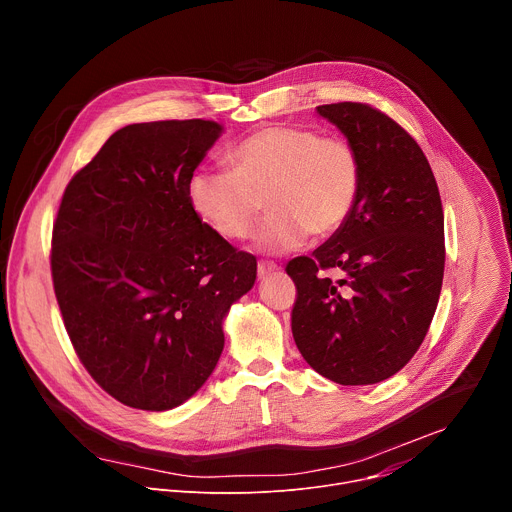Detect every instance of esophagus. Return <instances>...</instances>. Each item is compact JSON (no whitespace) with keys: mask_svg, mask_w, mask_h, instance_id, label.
Listing matches in <instances>:
<instances>
[{"mask_svg":"<svg viewBox=\"0 0 512 512\" xmlns=\"http://www.w3.org/2000/svg\"><path fill=\"white\" fill-rule=\"evenodd\" d=\"M275 271H279V265L273 263V261H259V263H257V275H259L261 279L267 277V275H271V273H275Z\"/></svg>","mask_w":512,"mask_h":512,"instance_id":"34e87169","label":"esophagus"}]
</instances>
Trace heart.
<instances>
[{
    "instance_id": "1",
    "label": "heart",
    "mask_w": 512,
    "mask_h": 512,
    "mask_svg": "<svg viewBox=\"0 0 512 512\" xmlns=\"http://www.w3.org/2000/svg\"><path fill=\"white\" fill-rule=\"evenodd\" d=\"M229 164L196 170L188 200L216 235L231 241L247 239L267 206L257 235V247L267 253L296 249L310 233H336L360 190V160L352 145L306 127H263L235 145Z\"/></svg>"
}]
</instances>
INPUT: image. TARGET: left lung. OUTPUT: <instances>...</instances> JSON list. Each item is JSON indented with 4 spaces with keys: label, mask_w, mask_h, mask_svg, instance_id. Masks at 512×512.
I'll use <instances>...</instances> for the list:
<instances>
[{
    "label": "left lung",
    "mask_w": 512,
    "mask_h": 512,
    "mask_svg": "<svg viewBox=\"0 0 512 512\" xmlns=\"http://www.w3.org/2000/svg\"><path fill=\"white\" fill-rule=\"evenodd\" d=\"M318 113L356 150L360 190L348 221L285 267L298 289L291 332L322 377L373 385L413 358L435 314L446 263L442 198L417 141L389 115L350 101Z\"/></svg>",
    "instance_id": "left-lung-1"
}]
</instances>
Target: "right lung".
Listing matches in <instances>:
<instances>
[{"label": "right lung", "instance_id": "right-lung-1", "mask_svg": "<svg viewBox=\"0 0 512 512\" xmlns=\"http://www.w3.org/2000/svg\"><path fill=\"white\" fill-rule=\"evenodd\" d=\"M221 133L204 119L127 125L62 194L56 302L83 367L127 407L166 411L190 399L221 358L223 318L255 283V257L188 200Z\"/></svg>", "mask_w": 512, "mask_h": 512}]
</instances>
